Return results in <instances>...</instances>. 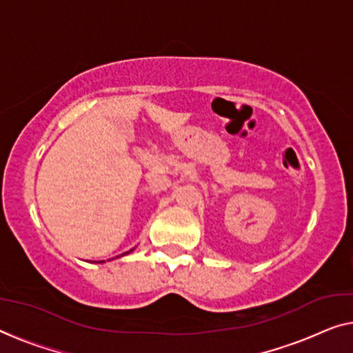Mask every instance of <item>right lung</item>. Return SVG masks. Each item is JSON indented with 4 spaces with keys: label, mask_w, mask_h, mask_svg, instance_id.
<instances>
[{
    "label": "right lung",
    "mask_w": 353,
    "mask_h": 353,
    "mask_svg": "<svg viewBox=\"0 0 353 353\" xmlns=\"http://www.w3.org/2000/svg\"><path fill=\"white\" fill-rule=\"evenodd\" d=\"M134 249H131L130 252H133ZM130 252H125V254H122V255H119V256H123V255H126V254H130ZM119 256H117V259H119ZM99 263H104V261H99Z\"/></svg>",
    "instance_id": "right-lung-1"
}]
</instances>
